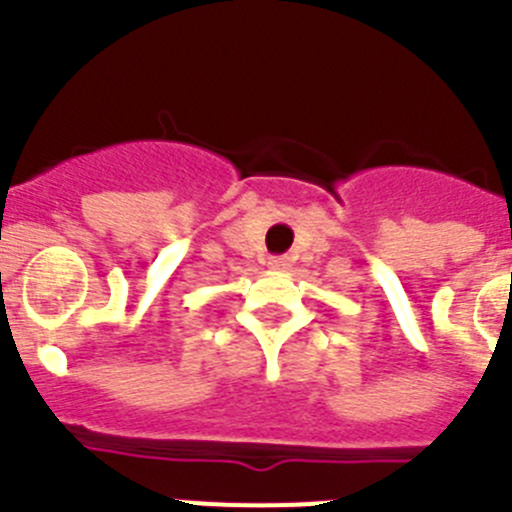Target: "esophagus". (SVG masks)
I'll return each mask as SVG.
<instances>
[{"instance_id": "obj_1", "label": "esophagus", "mask_w": 512, "mask_h": 512, "mask_svg": "<svg viewBox=\"0 0 512 512\" xmlns=\"http://www.w3.org/2000/svg\"><path fill=\"white\" fill-rule=\"evenodd\" d=\"M287 266H289L287 256H271L269 259V269H274V271H284Z\"/></svg>"}]
</instances>
